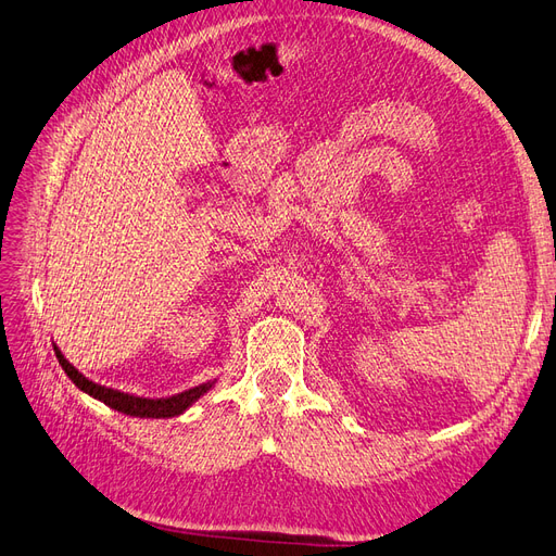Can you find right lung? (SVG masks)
Returning a JSON list of instances; mask_svg holds the SVG:
<instances>
[{
	"label": "right lung",
	"instance_id": "1",
	"mask_svg": "<svg viewBox=\"0 0 556 556\" xmlns=\"http://www.w3.org/2000/svg\"><path fill=\"white\" fill-rule=\"evenodd\" d=\"M53 352H55V357H59V364L63 366V371L67 374V378L73 380L81 392H87L89 396H93V400L103 402L105 406L119 410V414L134 416V418H176V416L182 414V410H188L199 400V396H204L213 386H216V380H208V382H202V386L190 388L185 392L152 400V396H138V394H129V392H122V390L98 386V382H93L84 374H79L77 368L63 357V352L55 345H53Z\"/></svg>",
	"mask_w": 556,
	"mask_h": 556
}]
</instances>
